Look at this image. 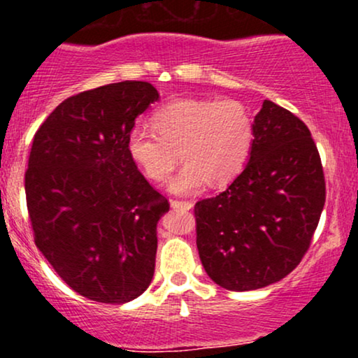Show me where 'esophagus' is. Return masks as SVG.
<instances>
[{
	"mask_svg": "<svg viewBox=\"0 0 358 358\" xmlns=\"http://www.w3.org/2000/svg\"><path fill=\"white\" fill-rule=\"evenodd\" d=\"M170 205L173 208H185V210H190L193 207V203L188 202V200H175V199L170 200Z\"/></svg>",
	"mask_w": 358,
	"mask_h": 358,
	"instance_id": "esophagus-1",
	"label": "esophagus"
}]
</instances>
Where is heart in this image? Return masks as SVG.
Returning a JSON list of instances; mask_svg holds the SVG:
<instances>
[{"instance_id": "heart-1", "label": "heart", "mask_w": 358, "mask_h": 358, "mask_svg": "<svg viewBox=\"0 0 358 358\" xmlns=\"http://www.w3.org/2000/svg\"><path fill=\"white\" fill-rule=\"evenodd\" d=\"M151 126L153 133L138 126L127 133V155L153 182H163L180 156L185 165L170 182L175 193L232 182L254 145L252 116L237 99H175L155 110Z\"/></svg>"}]
</instances>
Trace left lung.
Returning <instances> with one entry per match:
<instances>
[{
    "mask_svg": "<svg viewBox=\"0 0 358 358\" xmlns=\"http://www.w3.org/2000/svg\"><path fill=\"white\" fill-rule=\"evenodd\" d=\"M327 188L310 129L293 113L262 102L242 173L195 203L196 249L210 279L231 291L273 285L310 249Z\"/></svg>",
    "mask_w": 358,
    "mask_h": 358,
    "instance_id": "left-lung-1",
    "label": "left lung"
}]
</instances>
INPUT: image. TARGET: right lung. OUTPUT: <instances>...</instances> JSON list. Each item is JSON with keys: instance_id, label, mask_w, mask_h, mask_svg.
<instances>
[{"instance_id": "1", "label": "right lung", "mask_w": 358, "mask_h": 358, "mask_svg": "<svg viewBox=\"0 0 358 358\" xmlns=\"http://www.w3.org/2000/svg\"><path fill=\"white\" fill-rule=\"evenodd\" d=\"M159 99L124 80L69 97L31 143L24 193L36 248L80 296L121 305L155 274L156 224L170 203L126 150L134 119Z\"/></svg>"}]
</instances>
